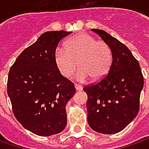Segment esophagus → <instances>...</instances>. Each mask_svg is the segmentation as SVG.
I'll list each match as a JSON object with an SVG mask.
<instances>
[{
	"label": "esophagus",
	"instance_id": "esophagus-1",
	"mask_svg": "<svg viewBox=\"0 0 149 149\" xmlns=\"http://www.w3.org/2000/svg\"><path fill=\"white\" fill-rule=\"evenodd\" d=\"M74 87H75V89H76L77 91H79V90H82V89H83V87H82L81 85H79L77 84H74Z\"/></svg>",
	"mask_w": 149,
	"mask_h": 149
}]
</instances>
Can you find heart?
Instances as JSON below:
<instances>
[{
    "label": "heart",
    "instance_id": "obj_1",
    "mask_svg": "<svg viewBox=\"0 0 149 149\" xmlns=\"http://www.w3.org/2000/svg\"><path fill=\"white\" fill-rule=\"evenodd\" d=\"M54 60L61 74L70 78L78 68L80 69L78 79L84 81L90 78L99 82L104 79L110 70L113 55L110 47L93 36L81 33L69 39L65 49L57 48Z\"/></svg>",
    "mask_w": 149,
    "mask_h": 149
}]
</instances>
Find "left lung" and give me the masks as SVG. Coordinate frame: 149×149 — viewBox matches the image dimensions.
<instances>
[{
	"mask_svg": "<svg viewBox=\"0 0 149 149\" xmlns=\"http://www.w3.org/2000/svg\"><path fill=\"white\" fill-rule=\"evenodd\" d=\"M92 31L110 47L113 61L104 79L84 88L88 95V123L94 131L113 134L137 116L143 77L139 61L125 45L104 31Z\"/></svg>",
	"mask_w": 149,
	"mask_h": 149,
	"instance_id": "8db88e82",
	"label": "left lung"
}]
</instances>
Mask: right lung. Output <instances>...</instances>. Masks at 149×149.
<instances>
[{
	"label": "right lung",
	"mask_w": 149,
	"mask_h": 149,
	"mask_svg": "<svg viewBox=\"0 0 149 149\" xmlns=\"http://www.w3.org/2000/svg\"><path fill=\"white\" fill-rule=\"evenodd\" d=\"M70 34L45 32L20 53L10 69L7 94L15 117L35 134L50 136L65 128V106L75 88L60 74L54 52L60 40Z\"/></svg>",
	"instance_id": "obj_1"
}]
</instances>
